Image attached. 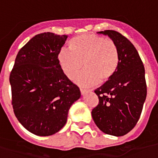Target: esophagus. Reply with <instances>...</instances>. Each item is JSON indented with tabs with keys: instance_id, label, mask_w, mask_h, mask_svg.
I'll return each mask as SVG.
<instances>
[{
	"instance_id": "esophagus-1",
	"label": "esophagus",
	"mask_w": 158,
	"mask_h": 158,
	"mask_svg": "<svg viewBox=\"0 0 158 158\" xmlns=\"http://www.w3.org/2000/svg\"><path fill=\"white\" fill-rule=\"evenodd\" d=\"M89 91H92V90H91V89H85L80 88V92H81V94H82V95H84L85 92H89Z\"/></svg>"
}]
</instances>
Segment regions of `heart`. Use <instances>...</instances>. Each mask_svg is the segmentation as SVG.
<instances>
[{
  "mask_svg": "<svg viewBox=\"0 0 158 158\" xmlns=\"http://www.w3.org/2000/svg\"><path fill=\"white\" fill-rule=\"evenodd\" d=\"M119 60L118 48L112 40L91 33L74 37L69 49H62L58 55L60 67L70 79L83 64L85 69L75 78L76 83L83 86L109 81L117 71Z\"/></svg>",
  "mask_w": 158,
  "mask_h": 158,
  "instance_id": "obj_1",
  "label": "heart"
}]
</instances>
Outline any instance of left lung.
I'll return each instance as SVG.
<instances>
[{
	"label": "left lung",
	"instance_id": "left-lung-1",
	"mask_svg": "<svg viewBox=\"0 0 158 158\" xmlns=\"http://www.w3.org/2000/svg\"><path fill=\"white\" fill-rule=\"evenodd\" d=\"M108 35L119 51L117 71L109 81L95 89L98 104L92 116L98 128L107 135L123 136L135 128L147 96L143 62L133 44L114 30L98 32Z\"/></svg>",
	"mask_w": 158,
	"mask_h": 158
}]
</instances>
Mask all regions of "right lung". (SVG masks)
Segmentation results:
<instances>
[{
  "label": "right lung",
  "mask_w": 158,
  "mask_h": 158,
  "mask_svg": "<svg viewBox=\"0 0 158 158\" xmlns=\"http://www.w3.org/2000/svg\"><path fill=\"white\" fill-rule=\"evenodd\" d=\"M67 35L37 34L17 53L10 74L11 104L17 120L38 136L58 132L80 98L79 87L62 70L58 55Z\"/></svg>",
  "instance_id": "add662e5"
}]
</instances>
